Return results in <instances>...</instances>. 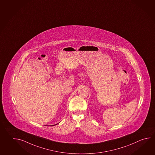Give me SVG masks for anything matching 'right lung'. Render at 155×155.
<instances>
[{
  "mask_svg": "<svg viewBox=\"0 0 155 155\" xmlns=\"http://www.w3.org/2000/svg\"><path fill=\"white\" fill-rule=\"evenodd\" d=\"M56 125H57V124H56ZM52 126H53V125H52Z\"/></svg>",
  "mask_w": 155,
  "mask_h": 155,
  "instance_id": "add662e5",
  "label": "right lung"
}]
</instances>
